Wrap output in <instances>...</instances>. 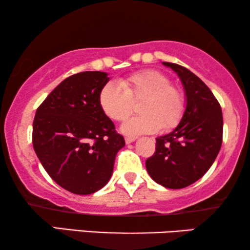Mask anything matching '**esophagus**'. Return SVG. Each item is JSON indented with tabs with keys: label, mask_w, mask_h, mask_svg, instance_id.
Segmentation results:
<instances>
[{
	"label": "esophagus",
	"mask_w": 250,
	"mask_h": 250,
	"mask_svg": "<svg viewBox=\"0 0 250 250\" xmlns=\"http://www.w3.org/2000/svg\"><path fill=\"white\" fill-rule=\"evenodd\" d=\"M136 140V138H133V136H127V138H125V142L127 143V145H129V143L134 142Z\"/></svg>",
	"instance_id": "34e87169"
}]
</instances>
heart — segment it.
<instances>
[{
	"instance_id": "1",
	"label": "heart",
	"mask_w": 250,
	"mask_h": 250,
	"mask_svg": "<svg viewBox=\"0 0 250 250\" xmlns=\"http://www.w3.org/2000/svg\"><path fill=\"white\" fill-rule=\"evenodd\" d=\"M141 101L142 115L129 118L122 125L126 135L155 133L160 128L175 127L184 112V97L170 80L158 70H143L123 78L118 85L108 83L99 92V104L109 118L125 121L132 112L133 102Z\"/></svg>"
}]
</instances>
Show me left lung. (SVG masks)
<instances>
[{
    "instance_id": "left-lung-1",
    "label": "left lung",
    "mask_w": 250,
    "mask_h": 250,
    "mask_svg": "<svg viewBox=\"0 0 250 250\" xmlns=\"http://www.w3.org/2000/svg\"><path fill=\"white\" fill-rule=\"evenodd\" d=\"M182 83V118L168 134L156 139L155 155L146 159L151 179L168 189H182L204 176L220 152L223 135L221 105L206 84L180 64L163 62Z\"/></svg>"
}]
</instances>
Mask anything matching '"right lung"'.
Segmentation results:
<instances>
[{
	"label": "right lung",
	"mask_w": 250,
	"mask_h": 250,
	"mask_svg": "<svg viewBox=\"0 0 250 250\" xmlns=\"http://www.w3.org/2000/svg\"><path fill=\"white\" fill-rule=\"evenodd\" d=\"M110 77L83 71L63 80L37 108L33 146L46 173L75 194H91L109 182L125 140L99 104Z\"/></svg>",
	"instance_id": "right-lung-1"
}]
</instances>
